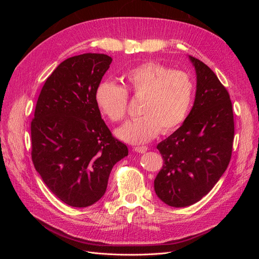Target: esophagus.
I'll list each match as a JSON object with an SVG mask.
<instances>
[{"instance_id":"1","label":"esophagus","mask_w":259,"mask_h":259,"mask_svg":"<svg viewBox=\"0 0 259 259\" xmlns=\"http://www.w3.org/2000/svg\"><path fill=\"white\" fill-rule=\"evenodd\" d=\"M134 150L138 153H145L148 151V147L146 146H138V147H135Z\"/></svg>"}]
</instances>
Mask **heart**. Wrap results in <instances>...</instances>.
<instances>
[{
  "label": "heart",
  "instance_id": "obj_1",
  "mask_svg": "<svg viewBox=\"0 0 259 259\" xmlns=\"http://www.w3.org/2000/svg\"><path fill=\"white\" fill-rule=\"evenodd\" d=\"M124 88L103 82L95 92L99 112L111 122H120L127 110V94L142 100L137 120L128 121L115 131L116 137L132 145L150 142L182 125L193 105L194 82L179 70L155 62H145L123 75Z\"/></svg>",
  "mask_w": 259,
  "mask_h": 259
}]
</instances>
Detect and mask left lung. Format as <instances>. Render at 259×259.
Masks as SVG:
<instances>
[{
    "label": "left lung",
    "mask_w": 259,
    "mask_h": 259,
    "mask_svg": "<svg viewBox=\"0 0 259 259\" xmlns=\"http://www.w3.org/2000/svg\"><path fill=\"white\" fill-rule=\"evenodd\" d=\"M189 59L197 74L192 109L182 126L156 146L164 162L154 191L173 207L192 205L213 189L228 167L234 137L228 92L204 62Z\"/></svg>",
    "instance_id": "8db88e82"
}]
</instances>
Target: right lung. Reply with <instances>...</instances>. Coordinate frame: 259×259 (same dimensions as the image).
<instances>
[{
  "label": "right lung",
  "instance_id": "add662e5",
  "mask_svg": "<svg viewBox=\"0 0 259 259\" xmlns=\"http://www.w3.org/2000/svg\"><path fill=\"white\" fill-rule=\"evenodd\" d=\"M111 61L92 53L62 61L46 80L31 122L34 167L49 189L73 207L103 198L114 164L128 154L95 103Z\"/></svg>",
  "mask_w": 259,
  "mask_h": 259
}]
</instances>
